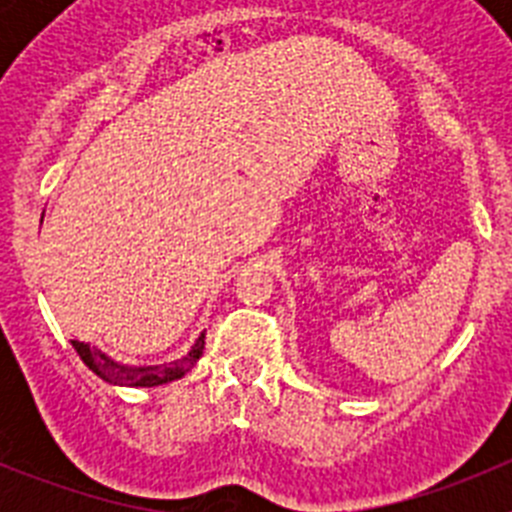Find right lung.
<instances>
[{
	"label": "right lung",
	"instance_id": "add662e5",
	"mask_svg": "<svg viewBox=\"0 0 512 512\" xmlns=\"http://www.w3.org/2000/svg\"><path fill=\"white\" fill-rule=\"evenodd\" d=\"M76 354L81 356V361L92 369L97 377H102L104 382L112 384H130V387H156V384L171 382V379H179L197 364V359L202 356V348H205V333L197 338V343L192 346L184 359H176L174 364L164 366H140V369H133V366H122L117 361L107 359L102 351L97 348H89L87 343H76L74 341Z\"/></svg>",
	"mask_w": 512,
	"mask_h": 512
}]
</instances>
